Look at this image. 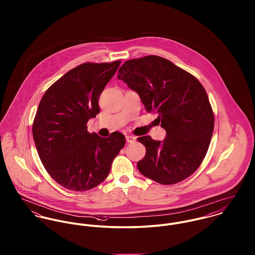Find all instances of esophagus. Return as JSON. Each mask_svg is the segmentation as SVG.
I'll return each instance as SVG.
<instances>
[{"instance_id": "esophagus-1", "label": "esophagus", "mask_w": 255, "mask_h": 255, "mask_svg": "<svg viewBox=\"0 0 255 255\" xmlns=\"http://www.w3.org/2000/svg\"><path fill=\"white\" fill-rule=\"evenodd\" d=\"M126 139H127V142H128V143H133L136 138H135L134 136H131V135H127V136H126Z\"/></svg>"}]
</instances>
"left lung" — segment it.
Here are the masks:
<instances>
[{
    "label": "left lung",
    "mask_w": 255,
    "mask_h": 255,
    "mask_svg": "<svg viewBox=\"0 0 255 255\" xmlns=\"http://www.w3.org/2000/svg\"><path fill=\"white\" fill-rule=\"evenodd\" d=\"M135 91L147 112L158 114L164 140L138 137L145 146L138 171L155 182L174 184L193 174L204 159L214 116L204 87L190 73L159 56L127 61L117 76Z\"/></svg>",
    "instance_id": "1"
}]
</instances>
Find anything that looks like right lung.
I'll use <instances>...</instances> for the list:
<instances>
[{
	"mask_svg": "<svg viewBox=\"0 0 255 255\" xmlns=\"http://www.w3.org/2000/svg\"><path fill=\"white\" fill-rule=\"evenodd\" d=\"M120 64L74 68L50 86L38 106L32 127L38 155L49 175L70 190L85 191L103 182L126 143L118 131L104 138L86 127L99 114V97Z\"/></svg>",
	"mask_w": 255,
	"mask_h": 255,
	"instance_id": "right-lung-1",
	"label": "right lung"
}]
</instances>
